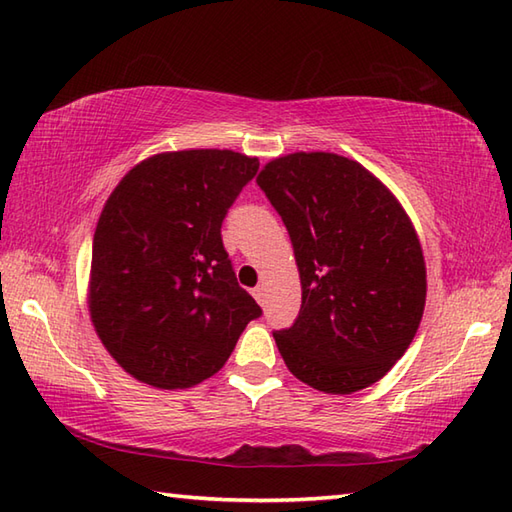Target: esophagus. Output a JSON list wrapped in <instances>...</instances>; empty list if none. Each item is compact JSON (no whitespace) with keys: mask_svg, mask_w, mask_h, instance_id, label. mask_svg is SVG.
<instances>
[{"mask_svg":"<svg viewBox=\"0 0 512 512\" xmlns=\"http://www.w3.org/2000/svg\"><path fill=\"white\" fill-rule=\"evenodd\" d=\"M253 297H255L259 303H264V297H266V288H264V286H257V288L253 290Z\"/></svg>","mask_w":512,"mask_h":512,"instance_id":"obj_1","label":"esophagus"}]
</instances>
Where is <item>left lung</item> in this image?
<instances>
[{"instance_id": "8db88e82", "label": "left lung", "mask_w": 512, "mask_h": 512, "mask_svg": "<svg viewBox=\"0 0 512 512\" xmlns=\"http://www.w3.org/2000/svg\"><path fill=\"white\" fill-rule=\"evenodd\" d=\"M257 184L284 220L301 310L275 332L286 367L325 394L378 383L407 352L427 301L416 228L361 162L328 151L270 160Z\"/></svg>"}]
</instances>
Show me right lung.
<instances>
[{"label": "right lung", "instance_id": "1", "mask_svg": "<svg viewBox=\"0 0 512 512\" xmlns=\"http://www.w3.org/2000/svg\"><path fill=\"white\" fill-rule=\"evenodd\" d=\"M257 169L233 149L165 151L129 169L107 198L88 306L105 350L140 383L187 389L211 378L262 314L220 233Z\"/></svg>", "mask_w": 512, "mask_h": 512}]
</instances>
